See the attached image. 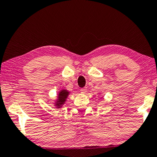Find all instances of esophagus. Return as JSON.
Returning <instances> with one entry per match:
<instances>
[{
  "mask_svg": "<svg viewBox=\"0 0 157 157\" xmlns=\"http://www.w3.org/2000/svg\"><path fill=\"white\" fill-rule=\"evenodd\" d=\"M81 92L82 94H86L87 92V88H86V87H84V88L81 89Z\"/></svg>",
  "mask_w": 157,
  "mask_h": 157,
  "instance_id": "1",
  "label": "esophagus"
}]
</instances>
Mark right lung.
<instances>
[{
	"label": "right lung",
	"instance_id": "obj_1",
	"mask_svg": "<svg viewBox=\"0 0 157 157\" xmlns=\"http://www.w3.org/2000/svg\"><path fill=\"white\" fill-rule=\"evenodd\" d=\"M69 94H70V92L67 91L66 89H62V90L59 91L58 99L55 102V106H56L57 108H60L63 105V104L66 101V99L69 95Z\"/></svg>",
	"mask_w": 157,
	"mask_h": 157
}]
</instances>
